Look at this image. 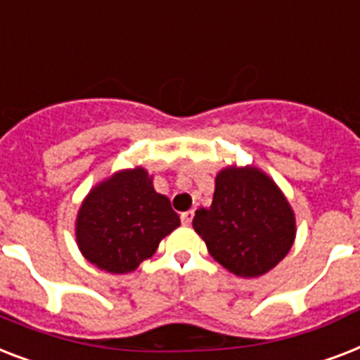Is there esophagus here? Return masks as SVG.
<instances>
[{"label":"esophagus","mask_w":360,"mask_h":360,"mask_svg":"<svg viewBox=\"0 0 360 360\" xmlns=\"http://www.w3.org/2000/svg\"><path fill=\"white\" fill-rule=\"evenodd\" d=\"M192 219H194V211H186V213L181 214V222H183L185 226H191Z\"/></svg>","instance_id":"obj_1"}]
</instances>
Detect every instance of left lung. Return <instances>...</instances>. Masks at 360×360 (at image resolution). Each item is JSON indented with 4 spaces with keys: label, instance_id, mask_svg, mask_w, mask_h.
<instances>
[{
    "label": "left lung",
    "instance_id": "1",
    "mask_svg": "<svg viewBox=\"0 0 360 360\" xmlns=\"http://www.w3.org/2000/svg\"><path fill=\"white\" fill-rule=\"evenodd\" d=\"M192 228L214 262L240 278L278 265L293 246L295 213L280 186L256 166H228L214 177L211 207H200Z\"/></svg>",
    "mask_w": 360,
    "mask_h": 360
}]
</instances>
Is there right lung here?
Masks as SVG:
<instances>
[{
    "mask_svg": "<svg viewBox=\"0 0 360 360\" xmlns=\"http://www.w3.org/2000/svg\"><path fill=\"white\" fill-rule=\"evenodd\" d=\"M179 214L146 168L120 169L93 186L76 214V245L101 271L132 273L179 228Z\"/></svg>",
    "mask_w": 360,
    "mask_h": 360,
    "instance_id": "obj_1",
    "label": "right lung"
}]
</instances>
